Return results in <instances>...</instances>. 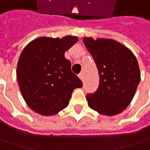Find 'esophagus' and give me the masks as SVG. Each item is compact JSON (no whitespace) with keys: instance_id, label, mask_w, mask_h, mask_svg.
I'll use <instances>...</instances> for the list:
<instances>
[{"instance_id":"obj_1","label":"esophagus","mask_w":150,"mask_h":150,"mask_svg":"<svg viewBox=\"0 0 150 150\" xmlns=\"http://www.w3.org/2000/svg\"><path fill=\"white\" fill-rule=\"evenodd\" d=\"M78 76H79V78H80L81 81H83V79H84V75H83V73H81Z\"/></svg>"}]
</instances>
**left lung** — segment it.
I'll use <instances>...</instances> for the list:
<instances>
[{"mask_svg": "<svg viewBox=\"0 0 150 150\" xmlns=\"http://www.w3.org/2000/svg\"><path fill=\"white\" fill-rule=\"evenodd\" d=\"M83 42L96 63L99 88L88 93V105L106 116L122 112L131 102L140 82V69L134 54L112 39L84 38Z\"/></svg>", "mask_w": 150, "mask_h": 150, "instance_id": "obj_1", "label": "left lung"}]
</instances>
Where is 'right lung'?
Masks as SVG:
<instances>
[{"mask_svg":"<svg viewBox=\"0 0 150 150\" xmlns=\"http://www.w3.org/2000/svg\"><path fill=\"white\" fill-rule=\"evenodd\" d=\"M78 38H38L22 50L17 65V81L28 106L44 116L55 115L69 103L73 90L81 81L71 71L65 51Z\"/></svg>","mask_w":150,"mask_h":150,"instance_id":"right-lung-1","label":"right lung"}]
</instances>
